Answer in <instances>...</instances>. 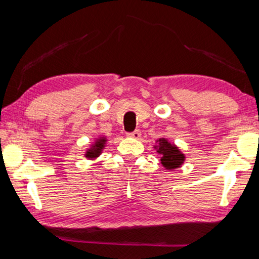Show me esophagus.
Masks as SVG:
<instances>
[{
	"mask_svg": "<svg viewBox=\"0 0 259 259\" xmlns=\"http://www.w3.org/2000/svg\"><path fill=\"white\" fill-rule=\"evenodd\" d=\"M140 135H142V133H140V130H135V131H133V133H129L128 134L129 137H133L135 139H138L140 137Z\"/></svg>",
	"mask_w": 259,
	"mask_h": 259,
	"instance_id": "obj_1",
	"label": "esophagus"
}]
</instances>
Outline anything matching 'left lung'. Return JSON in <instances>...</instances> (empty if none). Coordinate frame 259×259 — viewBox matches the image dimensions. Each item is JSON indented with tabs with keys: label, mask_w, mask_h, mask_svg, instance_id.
Listing matches in <instances>:
<instances>
[{
	"label": "left lung",
	"mask_w": 259,
	"mask_h": 259,
	"mask_svg": "<svg viewBox=\"0 0 259 259\" xmlns=\"http://www.w3.org/2000/svg\"><path fill=\"white\" fill-rule=\"evenodd\" d=\"M159 147L157 148V153L159 154H162L161 157V163L164 166L165 169L168 170H172L178 168L181 165L184 160H185V156H184L183 153L178 150V148L166 142V139L162 138L159 139Z\"/></svg>",
	"instance_id": "1"
}]
</instances>
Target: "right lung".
<instances>
[{"label":"right lung","instance_id":"add662e5","mask_svg":"<svg viewBox=\"0 0 259 259\" xmlns=\"http://www.w3.org/2000/svg\"><path fill=\"white\" fill-rule=\"evenodd\" d=\"M105 142H106L105 138H99L98 140H96L94 147L87 152L85 156L89 157V159H94V157H97L100 154V152H102V150H103Z\"/></svg>","mask_w":259,"mask_h":259}]
</instances>
